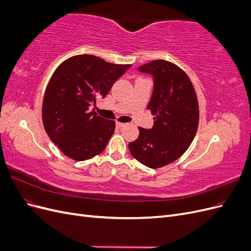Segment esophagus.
Listing matches in <instances>:
<instances>
[{
  "instance_id": "34e87169",
  "label": "esophagus",
  "mask_w": 251,
  "mask_h": 251,
  "mask_svg": "<svg viewBox=\"0 0 251 251\" xmlns=\"http://www.w3.org/2000/svg\"><path fill=\"white\" fill-rule=\"evenodd\" d=\"M116 126H119V127H121V126H126V124L119 123V121H117V123H116Z\"/></svg>"
}]
</instances>
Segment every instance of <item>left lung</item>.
<instances>
[{"label": "left lung", "mask_w": 251, "mask_h": 251, "mask_svg": "<svg viewBox=\"0 0 251 251\" xmlns=\"http://www.w3.org/2000/svg\"><path fill=\"white\" fill-rule=\"evenodd\" d=\"M153 75L154 90L148 104L154 126H138L139 136L128 143L132 156L151 169L177 160L195 138L199 124V104L193 83L180 67L164 59L138 67Z\"/></svg>", "instance_id": "8db88e82"}]
</instances>
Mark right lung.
<instances>
[{
	"label": "right lung",
	"instance_id": "add662e5",
	"mask_svg": "<svg viewBox=\"0 0 251 251\" xmlns=\"http://www.w3.org/2000/svg\"><path fill=\"white\" fill-rule=\"evenodd\" d=\"M131 66L79 54L56 68L45 91L42 118L45 131L66 156L76 161L88 160L107 147L115 121L89 108L98 97L104 98Z\"/></svg>",
	"mask_w": 251,
	"mask_h": 251
}]
</instances>
